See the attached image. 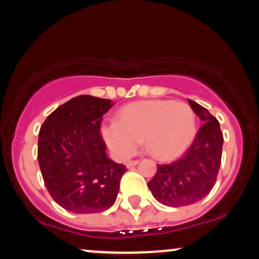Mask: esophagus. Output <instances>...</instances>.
<instances>
[{
	"mask_svg": "<svg viewBox=\"0 0 259 259\" xmlns=\"http://www.w3.org/2000/svg\"><path fill=\"white\" fill-rule=\"evenodd\" d=\"M138 163H139L138 159H135V160H129V162L126 163V167H127V168H133V167H135V165L138 164Z\"/></svg>",
	"mask_w": 259,
	"mask_h": 259,
	"instance_id": "obj_1",
	"label": "esophagus"
}]
</instances>
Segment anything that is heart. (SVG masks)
Here are the masks:
<instances>
[{"mask_svg": "<svg viewBox=\"0 0 259 259\" xmlns=\"http://www.w3.org/2000/svg\"><path fill=\"white\" fill-rule=\"evenodd\" d=\"M197 117L191 106L181 101L151 100L126 105L115 123L103 127L108 147L121 158L132 156L140 140L158 159L178 157L194 141Z\"/></svg>", "mask_w": 259, "mask_h": 259, "instance_id": "1", "label": "heart"}]
</instances>
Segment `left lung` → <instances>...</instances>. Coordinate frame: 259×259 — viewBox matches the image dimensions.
Segmentation results:
<instances>
[{
	"label": "left lung",
	"instance_id": "obj_1",
	"mask_svg": "<svg viewBox=\"0 0 259 259\" xmlns=\"http://www.w3.org/2000/svg\"><path fill=\"white\" fill-rule=\"evenodd\" d=\"M189 105L203 121L184 156L169 164L157 165L148 187L157 201L169 207L196 203L214 186L222 162L223 133L219 121L195 101Z\"/></svg>",
	"mask_w": 259,
	"mask_h": 259
}]
</instances>
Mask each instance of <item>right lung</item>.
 <instances>
[{"label": "right lung", "instance_id": "add662e5", "mask_svg": "<svg viewBox=\"0 0 259 259\" xmlns=\"http://www.w3.org/2000/svg\"><path fill=\"white\" fill-rule=\"evenodd\" d=\"M114 105L81 95L59 106L38 133L37 159L51 197L73 213H100L114 204L123 164L106 154L101 121Z\"/></svg>", "mask_w": 259, "mask_h": 259}]
</instances>
